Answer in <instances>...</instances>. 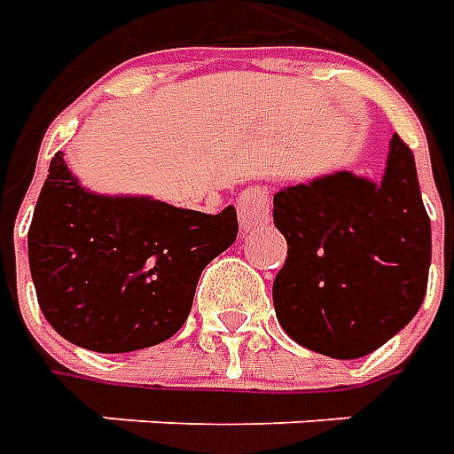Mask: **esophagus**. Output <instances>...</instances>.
<instances>
[{
    "instance_id": "34e87169",
    "label": "esophagus",
    "mask_w": 454,
    "mask_h": 454,
    "mask_svg": "<svg viewBox=\"0 0 454 454\" xmlns=\"http://www.w3.org/2000/svg\"><path fill=\"white\" fill-rule=\"evenodd\" d=\"M238 207V221L243 231H253L255 226H262L270 221V192L267 187H247L240 192V197L236 201Z\"/></svg>"
}]
</instances>
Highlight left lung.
Returning <instances> with one entry per match:
<instances>
[{
    "label": "left lung",
    "mask_w": 454,
    "mask_h": 454,
    "mask_svg": "<svg viewBox=\"0 0 454 454\" xmlns=\"http://www.w3.org/2000/svg\"><path fill=\"white\" fill-rule=\"evenodd\" d=\"M272 216L289 246L272 299L292 340L355 360L416 316L428 286L430 218L413 153L396 133L380 184L325 175L277 192Z\"/></svg>",
    "instance_id": "obj_1"
}]
</instances>
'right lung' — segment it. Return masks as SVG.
I'll list each match as a JSON object with an SVG mask.
<instances>
[{
    "label": "right lung",
    "instance_id": "obj_1",
    "mask_svg": "<svg viewBox=\"0 0 454 454\" xmlns=\"http://www.w3.org/2000/svg\"><path fill=\"white\" fill-rule=\"evenodd\" d=\"M236 236L233 207L211 216L150 197L94 194L55 153L28 228L38 306L87 350L158 345L187 321L201 270Z\"/></svg>",
    "mask_w": 454,
    "mask_h": 454
}]
</instances>
